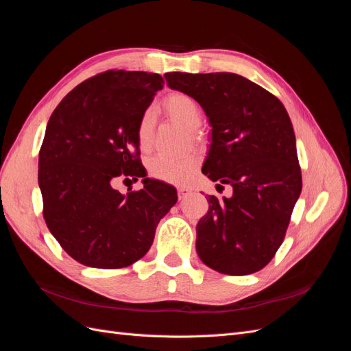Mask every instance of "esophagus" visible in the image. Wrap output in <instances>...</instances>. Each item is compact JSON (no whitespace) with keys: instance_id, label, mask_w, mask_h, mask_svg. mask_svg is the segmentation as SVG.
Wrapping results in <instances>:
<instances>
[{"instance_id":"obj_1","label":"esophagus","mask_w":351,"mask_h":351,"mask_svg":"<svg viewBox=\"0 0 351 351\" xmlns=\"http://www.w3.org/2000/svg\"><path fill=\"white\" fill-rule=\"evenodd\" d=\"M190 190L189 187H178V199H184L187 195H190Z\"/></svg>"}]
</instances>
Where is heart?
Segmentation results:
<instances>
[{
	"instance_id": "heart-1",
	"label": "heart",
	"mask_w": 351,
	"mask_h": 351,
	"mask_svg": "<svg viewBox=\"0 0 351 351\" xmlns=\"http://www.w3.org/2000/svg\"><path fill=\"white\" fill-rule=\"evenodd\" d=\"M165 112L173 120L183 124L187 130L195 132L202 124V111L197 102L186 93L176 92L167 97L162 102ZM154 137V117L151 111L142 114L137 124V142L142 149H149ZM199 165L197 155H189L184 158H169L158 155L149 161V174L162 182L183 184L192 178Z\"/></svg>"
}]
</instances>
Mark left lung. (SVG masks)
<instances>
[{"instance_id": "1", "label": "left lung", "mask_w": 351, "mask_h": 351, "mask_svg": "<svg viewBox=\"0 0 351 351\" xmlns=\"http://www.w3.org/2000/svg\"><path fill=\"white\" fill-rule=\"evenodd\" d=\"M164 77L200 105L212 127L202 173L232 187L231 197L208 199V214L196 226L199 258L221 274L256 272L281 246L302 192L289 112L272 93L234 73Z\"/></svg>"}]
</instances>
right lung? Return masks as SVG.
<instances>
[{"mask_svg": "<svg viewBox=\"0 0 351 351\" xmlns=\"http://www.w3.org/2000/svg\"><path fill=\"white\" fill-rule=\"evenodd\" d=\"M164 79L108 70L69 92L52 112L39 151L38 183L51 234L82 265L124 268L143 258L158 222L177 202L173 186L146 177L137 124ZM142 176L121 195L115 178Z\"/></svg>", "mask_w": 351, "mask_h": 351, "instance_id": "right-lung-1", "label": "right lung"}]
</instances>
